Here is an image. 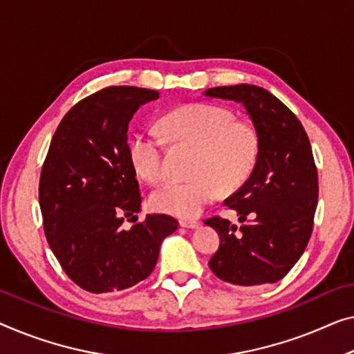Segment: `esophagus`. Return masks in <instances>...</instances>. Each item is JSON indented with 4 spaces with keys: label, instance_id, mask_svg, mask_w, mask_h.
I'll return each mask as SVG.
<instances>
[{
    "label": "esophagus",
    "instance_id": "esophagus-1",
    "mask_svg": "<svg viewBox=\"0 0 354 354\" xmlns=\"http://www.w3.org/2000/svg\"><path fill=\"white\" fill-rule=\"evenodd\" d=\"M198 221H195V219H181L179 221V225H181V227H184V229H195V227H198Z\"/></svg>",
    "mask_w": 354,
    "mask_h": 354
}]
</instances>
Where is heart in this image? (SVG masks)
Returning <instances> with one entry per match:
<instances>
[{
  "mask_svg": "<svg viewBox=\"0 0 354 354\" xmlns=\"http://www.w3.org/2000/svg\"><path fill=\"white\" fill-rule=\"evenodd\" d=\"M171 143L194 146L192 173L187 181H171L152 194L151 203L160 213L189 219L219 197L221 183L239 186L254 170L259 157V135L254 127L236 120L229 108L191 103L173 109L159 122ZM129 159L138 176L159 184L167 176L162 143L156 136L135 133L129 141Z\"/></svg>",
  "mask_w": 354,
  "mask_h": 354,
  "instance_id": "b5f03b06",
  "label": "heart"
}]
</instances>
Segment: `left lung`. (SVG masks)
<instances>
[{
  "label": "left lung",
  "instance_id": "8db88e82",
  "mask_svg": "<svg viewBox=\"0 0 354 354\" xmlns=\"http://www.w3.org/2000/svg\"><path fill=\"white\" fill-rule=\"evenodd\" d=\"M205 95L243 103L259 135L254 170L224 202L243 225L221 216L205 221L221 239L208 266L239 286L277 283L304 254L313 230L318 171L308 136L292 111L266 88L239 84Z\"/></svg>",
  "mask_w": 354,
  "mask_h": 354
}]
</instances>
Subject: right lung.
Returning <instances> with one entry per match:
<instances>
[{"label":"right lung","mask_w":354,"mask_h":354,"mask_svg":"<svg viewBox=\"0 0 354 354\" xmlns=\"http://www.w3.org/2000/svg\"><path fill=\"white\" fill-rule=\"evenodd\" d=\"M159 92L102 88L76 103L52 136L39 178V207L49 246L79 288L122 291L154 270L162 240L178 229L168 214L140 213L141 192L129 159L127 130L141 104Z\"/></svg>","instance_id":"1"}]
</instances>
